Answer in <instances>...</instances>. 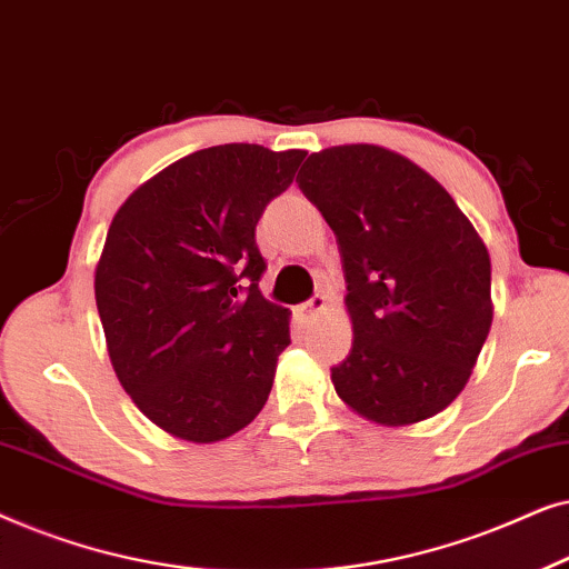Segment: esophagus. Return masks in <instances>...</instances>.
<instances>
[{"mask_svg": "<svg viewBox=\"0 0 569 569\" xmlns=\"http://www.w3.org/2000/svg\"><path fill=\"white\" fill-rule=\"evenodd\" d=\"M302 310H306L308 316L323 313V310H326V298H323V295H316V298H310L306 306H302Z\"/></svg>", "mask_w": 569, "mask_h": 569, "instance_id": "esophagus-1", "label": "esophagus"}]
</instances>
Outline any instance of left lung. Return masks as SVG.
Listing matches in <instances>:
<instances>
[{
	"mask_svg": "<svg viewBox=\"0 0 569 569\" xmlns=\"http://www.w3.org/2000/svg\"><path fill=\"white\" fill-rule=\"evenodd\" d=\"M329 222L347 279L352 352L331 368L339 399L383 427L448 407L492 326V263L453 197L378 144L313 152L298 173Z\"/></svg>",
	"mask_w": 569,
	"mask_h": 569,
	"instance_id": "1",
	"label": "left lung"
}]
</instances>
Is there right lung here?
<instances>
[{
	"label": "right lung",
	"mask_w": 569,
	"mask_h": 569,
	"mask_svg": "<svg viewBox=\"0 0 569 569\" xmlns=\"http://www.w3.org/2000/svg\"><path fill=\"white\" fill-rule=\"evenodd\" d=\"M306 150L217 144L176 160L116 212L96 267L108 357L139 411L220 442L269 399L290 310L263 300L256 222Z\"/></svg>",
	"instance_id": "right-lung-1"
}]
</instances>
